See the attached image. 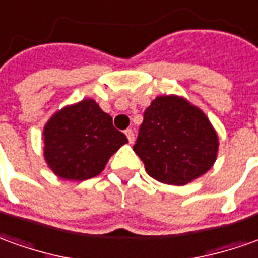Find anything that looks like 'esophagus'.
Wrapping results in <instances>:
<instances>
[{"mask_svg":"<svg viewBox=\"0 0 258 258\" xmlns=\"http://www.w3.org/2000/svg\"><path fill=\"white\" fill-rule=\"evenodd\" d=\"M125 135L126 138H127V140H129V143H133V142H135V135H133L132 129H126Z\"/></svg>","mask_w":258,"mask_h":258,"instance_id":"obj_1","label":"esophagus"}]
</instances>
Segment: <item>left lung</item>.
I'll return each instance as SVG.
<instances>
[{"instance_id":"1","label":"left lung","mask_w":258,"mask_h":258,"mask_svg":"<svg viewBox=\"0 0 258 258\" xmlns=\"http://www.w3.org/2000/svg\"><path fill=\"white\" fill-rule=\"evenodd\" d=\"M219 138L208 116L180 95H160L145 111L133 150L147 174L170 185H185L214 166Z\"/></svg>"}]
</instances>
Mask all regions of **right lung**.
Wrapping results in <instances>:
<instances>
[{
  "label": "right lung",
  "instance_id": "right-lung-1",
  "mask_svg": "<svg viewBox=\"0 0 258 258\" xmlns=\"http://www.w3.org/2000/svg\"><path fill=\"white\" fill-rule=\"evenodd\" d=\"M43 157L63 180L97 177L127 138L112 125V118L91 98L54 112L43 127Z\"/></svg>",
  "mask_w": 258,
  "mask_h": 258
}]
</instances>
